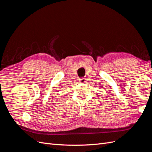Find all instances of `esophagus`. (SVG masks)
Segmentation results:
<instances>
[{
	"label": "esophagus",
	"instance_id": "obj_1",
	"mask_svg": "<svg viewBox=\"0 0 152 152\" xmlns=\"http://www.w3.org/2000/svg\"><path fill=\"white\" fill-rule=\"evenodd\" d=\"M85 82H86V78H80L79 79V82H80V83H84Z\"/></svg>",
	"mask_w": 152,
	"mask_h": 152
}]
</instances>
